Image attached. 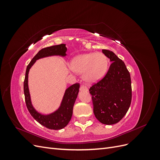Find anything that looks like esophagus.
I'll list each match as a JSON object with an SVG mask.
<instances>
[{
    "mask_svg": "<svg viewBox=\"0 0 160 160\" xmlns=\"http://www.w3.org/2000/svg\"><path fill=\"white\" fill-rule=\"evenodd\" d=\"M80 90H81V91H88V88H87V87H86L85 85H81Z\"/></svg>",
    "mask_w": 160,
    "mask_h": 160,
    "instance_id": "obj_1",
    "label": "esophagus"
}]
</instances>
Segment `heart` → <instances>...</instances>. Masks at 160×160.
<instances>
[{
	"mask_svg": "<svg viewBox=\"0 0 160 160\" xmlns=\"http://www.w3.org/2000/svg\"><path fill=\"white\" fill-rule=\"evenodd\" d=\"M72 70L78 74H84L89 83H95L105 75L108 69L107 57L101 52H89L75 57L71 62Z\"/></svg>",
	"mask_w": 160,
	"mask_h": 160,
	"instance_id": "b5f03b06",
	"label": "heart"
}]
</instances>
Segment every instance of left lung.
I'll list each match as a JSON object with an SVG mask.
<instances>
[{
  "label": "left lung",
  "instance_id": "1",
  "mask_svg": "<svg viewBox=\"0 0 160 160\" xmlns=\"http://www.w3.org/2000/svg\"><path fill=\"white\" fill-rule=\"evenodd\" d=\"M102 52L112 62L104 78L89 89L95 118L101 123H118L129 108L132 101V82L124 62L112 51Z\"/></svg>",
  "mask_w": 160,
  "mask_h": 160
}]
</instances>
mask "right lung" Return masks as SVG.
Here are the masks:
<instances>
[{"label": "right lung", "mask_w": 160, "mask_h": 160, "mask_svg": "<svg viewBox=\"0 0 160 160\" xmlns=\"http://www.w3.org/2000/svg\"><path fill=\"white\" fill-rule=\"evenodd\" d=\"M67 49L65 44L53 45L44 48L38 51L37 54L32 58L30 63L28 65L26 70L25 78L24 81V93H25L27 108L32 118L37 122L50 129H61L69 123L72 117V108H73L74 103L79 93L80 85L78 83H75L70 86L65 90L59 108L54 112L49 114H42L37 111L32 104L28 84V72L37 60L51 56H60L63 57L67 55Z\"/></svg>", "instance_id": "obj_1"}]
</instances>
